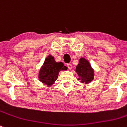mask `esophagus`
Instances as JSON below:
<instances>
[{
    "mask_svg": "<svg viewBox=\"0 0 127 127\" xmlns=\"http://www.w3.org/2000/svg\"><path fill=\"white\" fill-rule=\"evenodd\" d=\"M67 67H68V69H71L73 68V66H72L71 64H67Z\"/></svg>",
    "mask_w": 127,
    "mask_h": 127,
    "instance_id": "1",
    "label": "esophagus"
}]
</instances>
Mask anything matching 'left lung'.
I'll list each match as a JSON object with an SVG mask.
<instances>
[{"label":"left lung","instance_id":"obj_1","mask_svg":"<svg viewBox=\"0 0 127 127\" xmlns=\"http://www.w3.org/2000/svg\"><path fill=\"white\" fill-rule=\"evenodd\" d=\"M76 71L79 76L78 80L83 83L88 84L94 79V71L90 63L85 58H80Z\"/></svg>","mask_w":127,"mask_h":127}]
</instances>
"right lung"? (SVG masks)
<instances>
[{
  "mask_svg": "<svg viewBox=\"0 0 127 127\" xmlns=\"http://www.w3.org/2000/svg\"><path fill=\"white\" fill-rule=\"evenodd\" d=\"M66 69L67 67L64 66L63 63L56 62L54 58L49 55L46 58L43 66L40 69L39 80L49 86L54 84V81L58 79L60 71Z\"/></svg>",
  "mask_w": 127,
  "mask_h": 127,
  "instance_id": "1",
  "label": "right lung"
}]
</instances>
